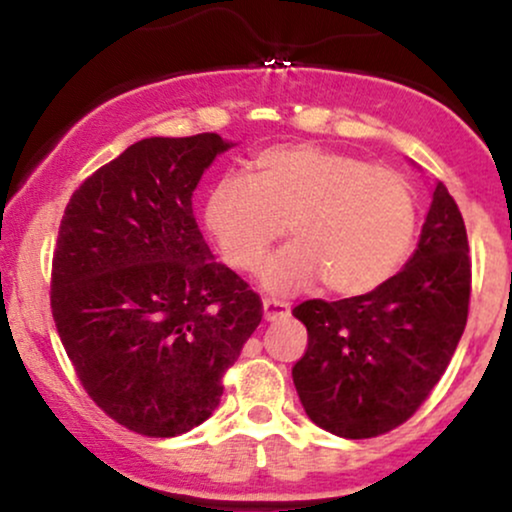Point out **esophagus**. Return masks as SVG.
Instances as JSON below:
<instances>
[{"label": "esophagus", "mask_w": 512, "mask_h": 512, "mask_svg": "<svg viewBox=\"0 0 512 512\" xmlns=\"http://www.w3.org/2000/svg\"><path fill=\"white\" fill-rule=\"evenodd\" d=\"M262 313H264V320H267V322L281 320V317L289 315V303L276 301V298H264V301H262Z\"/></svg>", "instance_id": "obj_1"}]
</instances>
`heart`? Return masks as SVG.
Instances as JSON below:
<instances>
[{
	"instance_id": "b5f03b06",
	"label": "heart",
	"mask_w": 512,
	"mask_h": 512,
	"mask_svg": "<svg viewBox=\"0 0 512 512\" xmlns=\"http://www.w3.org/2000/svg\"><path fill=\"white\" fill-rule=\"evenodd\" d=\"M252 166V178L231 173L214 182L204 223L223 260L248 272L289 221L293 243L264 262V289L293 293L322 279L330 293L361 296L407 257L419 199L397 170L313 144L274 146Z\"/></svg>"
}]
</instances>
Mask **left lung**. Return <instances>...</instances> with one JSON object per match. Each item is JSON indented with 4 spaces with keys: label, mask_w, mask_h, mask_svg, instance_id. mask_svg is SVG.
Segmentation results:
<instances>
[{
    "label": "left lung",
    "mask_w": 512,
    "mask_h": 512,
    "mask_svg": "<svg viewBox=\"0 0 512 512\" xmlns=\"http://www.w3.org/2000/svg\"><path fill=\"white\" fill-rule=\"evenodd\" d=\"M469 289L467 228L436 182L419 245L395 276L363 296L293 308L308 330L293 385L310 421L351 440L404 424L460 344Z\"/></svg>",
    "instance_id": "8db88e82"
}]
</instances>
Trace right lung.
Masks as SVG:
<instances>
[{"label":"right lung","mask_w":512,"mask_h":512,"mask_svg":"<svg viewBox=\"0 0 512 512\" xmlns=\"http://www.w3.org/2000/svg\"><path fill=\"white\" fill-rule=\"evenodd\" d=\"M233 142L149 137L81 182L64 209L50 305L88 397L149 438L219 407L221 378L262 320V301L216 262L192 192Z\"/></svg>","instance_id":"obj_1"}]
</instances>
